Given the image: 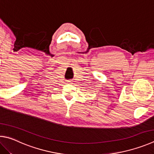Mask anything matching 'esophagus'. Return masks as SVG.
<instances>
[{"label": "esophagus", "mask_w": 154, "mask_h": 154, "mask_svg": "<svg viewBox=\"0 0 154 154\" xmlns=\"http://www.w3.org/2000/svg\"><path fill=\"white\" fill-rule=\"evenodd\" d=\"M67 82L68 83V84H72V80H67Z\"/></svg>", "instance_id": "esophagus-1"}]
</instances>
